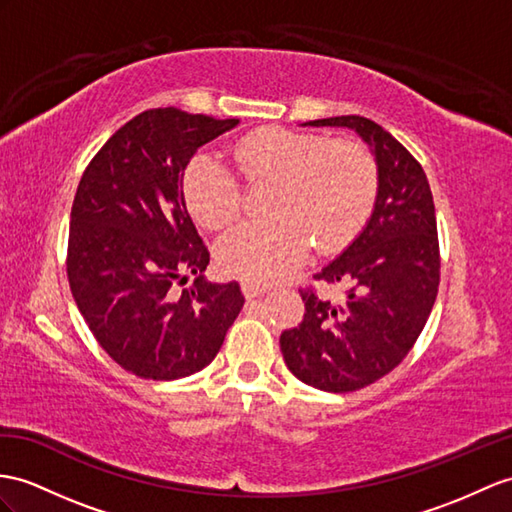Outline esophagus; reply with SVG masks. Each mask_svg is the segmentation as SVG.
Here are the masks:
<instances>
[{
    "mask_svg": "<svg viewBox=\"0 0 512 512\" xmlns=\"http://www.w3.org/2000/svg\"><path fill=\"white\" fill-rule=\"evenodd\" d=\"M269 289H271L269 284H260V282H254V280H241V291H243V295H245L247 299L263 295V293H267Z\"/></svg>",
    "mask_w": 512,
    "mask_h": 512,
    "instance_id": "obj_1",
    "label": "esophagus"
}]
</instances>
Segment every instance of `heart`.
Wrapping results in <instances>:
<instances>
[{"label": "heart", "instance_id": "b5f03b06", "mask_svg": "<svg viewBox=\"0 0 512 512\" xmlns=\"http://www.w3.org/2000/svg\"><path fill=\"white\" fill-rule=\"evenodd\" d=\"M256 184H276L273 219L245 221L217 245L219 265L254 282L278 280L302 263L310 241L321 252L350 243L365 226L378 193V165L358 141L265 128L234 147ZM184 197L206 228H226L241 215L243 186L215 154H197L184 171Z\"/></svg>", "mask_w": 512, "mask_h": 512}]
</instances>
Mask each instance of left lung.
I'll return each instance as SVG.
<instances>
[{
    "mask_svg": "<svg viewBox=\"0 0 512 512\" xmlns=\"http://www.w3.org/2000/svg\"><path fill=\"white\" fill-rule=\"evenodd\" d=\"M354 130L378 165L373 213L356 239L315 280L343 284L332 302L299 289L302 323L280 336L286 367L328 393H350L402 363L426 326L441 278L439 236L426 173L408 149L376 121L345 115L308 121Z\"/></svg>",
    "mask_w": 512,
    "mask_h": 512,
    "instance_id": "obj_1",
    "label": "left lung"
}]
</instances>
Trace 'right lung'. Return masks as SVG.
Masks as SVG:
<instances>
[{
	"instance_id": "1",
	"label": "right lung",
	"mask_w": 512,
	"mask_h": 512,
	"mask_svg": "<svg viewBox=\"0 0 512 512\" xmlns=\"http://www.w3.org/2000/svg\"><path fill=\"white\" fill-rule=\"evenodd\" d=\"M239 119L152 108L130 119L82 173L71 208L67 276L102 350L134 376L178 380L221 350L245 297L213 284L186 210L182 178L193 154ZM193 287L175 291L188 273Z\"/></svg>"
}]
</instances>
